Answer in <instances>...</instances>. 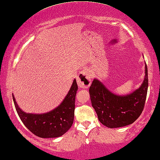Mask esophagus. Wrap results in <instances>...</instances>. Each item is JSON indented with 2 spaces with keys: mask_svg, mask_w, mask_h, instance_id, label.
I'll use <instances>...</instances> for the list:
<instances>
[{
  "mask_svg": "<svg viewBox=\"0 0 160 160\" xmlns=\"http://www.w3.org/2000/svg\"><path fill=\"white\" fill-rule=\"evenodd\" d=\"M92 83V75L89 69L85 68L82 70L77 77V84L78 87L87 89Z\"/></svg>",
  "mask_w": 160,
  "mask_h": 160,
  "instance_id": "esophagus-1",
  "label": "esophagus"
}]
</instances>
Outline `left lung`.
Wrapping results in <instances>:
<instances>
[{
	"label": "left lung",
	"mask_w": 160,
	"mask_h": 160,
	"mask_svg": "<svg viewBox=\"0 0 160 160\" xmlns=\"http://www.w3.org/2000/svg\"><path fill=\"white\" fill-rule=\"evenodd\" d=\"M147 89L148 70L145 63L142 84L130 94H114L97 78L93 80L89 92L92 105L99 120L108 128H113L133 123L140 116L145 105Z\"/></svg>",
	"instance_id": "obj_1"
}]
</instances>
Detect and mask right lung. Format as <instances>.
Segmentation results:
<instances>
[{
	"label": "right lung",
	"mask_w": 160,
	"mask_h": 160,
	"mask_svg": "<svg viewBox=\"0 0 160 160\" xmlns=\"http://www.w3.org/2000/svg\"><path fill=\"white\" fill-rule=\"evenodd\" d=\"M77 90L78 86L74 79L62 102L51 111L41 114L24 112L18 107L13 94L12 96L18 116L32 133L44 138H57L63 136L72 126Z\"/></svg>",
	"instance_id": "1"
}]
</instances>
